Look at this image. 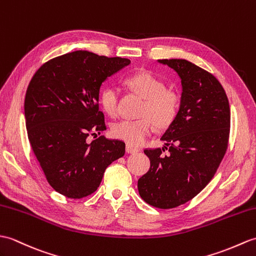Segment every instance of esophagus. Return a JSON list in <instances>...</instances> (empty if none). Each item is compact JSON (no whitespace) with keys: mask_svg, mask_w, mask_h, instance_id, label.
I'll return each instance as SVG.
<instances>
[{"mask_svg":"<svg viewBox=\"0 0 256 256\" xmlns=\"http://www.w3.org/2000/svg\"><path fill=\"white\" fill-rule=\"evenodd\" d=\"M126 152L128 154H135V152H138L140 150H138V148H136V147L130 146V144H126Z\"/></svg>","mask_w":256,"mask_h":256,"instance_id":"34e87169","label":"esophagus"}]
</instances>
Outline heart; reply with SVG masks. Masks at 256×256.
<instances>
[{"label":"heart","mask_w":256,"mask_h":256,"mask_svg":"<svg viewBox=\"0 0 256 256\" xmlns=\"http://www.w3.org/2000/svg\"><path fill=\"white\" fill-rule=\"evenodd\" d=\"M128 86L144 98L138 112L140 118L122 120L114 123L111 134L114 138L138 146L157 128H167L174 122L180 111L181 97L174 89L167 88L166 82L148 70H142L126 78ZM100 106L106 114L116 116L118 114V88L106 87L100 94Z\"/></svg>","instance_id":"heart-1"}]
</instances>
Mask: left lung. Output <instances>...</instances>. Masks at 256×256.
Segmentation results:
<instances>
[{
  "mask_svg": "<svg viewBox=\"0 0 256 256\" xmlns=\"http://www.w3.org/2000/svg\"><path fill=\"white\" fill-rule=\"evenodd\" d=\"M158 62L181 78V106L162 138L166 146L144 150L150 168L138 188L146 203L169 210L195 198L216 174L228 147L230 106L224 87L207 70L181 58Z\"/></svg>",
  "mask_w": 256,
  "mask_h": 256,
  "instance_id": "8db88e82",
  "label": "left lung"
}]
</instances>
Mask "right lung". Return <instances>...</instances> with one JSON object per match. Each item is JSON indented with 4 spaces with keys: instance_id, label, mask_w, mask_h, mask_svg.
<instances>
[{
    "instance_id": "1",
    "label": "right lung",
    "mask_w": 256,
    "mask_h": 256,
    "mask_svg": "<svg viewBox=\"0 0 256 256\" xmlns=\"http://www.w3.org/2000/svg\"><path fill=\"white\" fill-rule=\"evenodd\" d=\"M130 63L89 51H74L46 62L34 73L25 97L29 142L50 186L70 198L94 193L104 170L126 154V144L104 135L99 110L102 82Z\"/></svg>"
}]
</instances>
